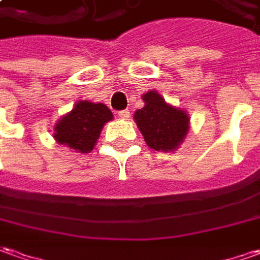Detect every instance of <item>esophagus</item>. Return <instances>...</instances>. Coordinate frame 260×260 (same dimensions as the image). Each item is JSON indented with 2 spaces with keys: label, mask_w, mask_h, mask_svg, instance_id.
Masks as SVG:
<instances>
[{
  "label": "esophagus",
  "mask_w": 260,
  "mask_h": 260,
  "mask_svg": "<svg viewBox=\"0 0 260 260\" xmlns=\"http://www.w3.org/2000/svg\"><path fill=\"white\" fill-rule=\"evenodd\" d=\"M117 116H119L120 119H123V120H127L128 117H130V110H121V112L117 113Z\"/></svg>",
  "instance_id": "esophagus-1"
}]
</instances>
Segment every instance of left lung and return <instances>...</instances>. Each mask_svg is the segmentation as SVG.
Wrapping results in <instances>:
<instances>
[{
    "mask_svg": "<svg viewBox=\"0 0 260 260\" xmlns=\"http://www.w3.org/2000/svg\"><path fill=\"white\" fill-rule=\"evenodd\" d=\"M144 106L136 110L134 121L147 146L157 151H175L189 132L188 113L168 105L157 90H148L141 96Z\"/></svg>",
    "mask_w": 260,
    "mask_h": 260,
    "instance_id": "left-lung-1",
    "label": "left lung"
}]
</instances>
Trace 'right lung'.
<instances>
[{
	"instance_id": "add662e5",
	"label": "right lung",
	"mask_w": 260,
	"mask_h": 260,
	"mask_svg": "<svg viewBox=\"0 0 260 260\" xmlns=\"http://www.w3.org/2000/svg\"><path fill=\"white\" fill-rule=\"evenodd\" d=\"M113 113L103 103L79 100L53 126V139L76 153H90Z\"/></svg>"
}]
</instances>
